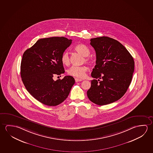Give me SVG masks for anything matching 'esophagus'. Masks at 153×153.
Wrapping results in <instances>:
<instances>
[{
    "label": "esophagus",
    "instance_id": "obj_1",
    "mask_svg": "<svg viewBox=\"0 0 153 153\" xmlns=\"http://www.w3.org/2000/svg\"><path fill=\"white\" fill-rule=\"evenodd\" d=\"M75 80L76 82H80V81L83 80L82 79H79V78H75Z\"/></svg>",
    "mask_w": 153,
    "mask_h": 153
}]
</instances>
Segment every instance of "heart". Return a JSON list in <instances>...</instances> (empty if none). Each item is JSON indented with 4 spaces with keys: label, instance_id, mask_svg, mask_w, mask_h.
Here are the masks:
<instances>
[{
    "label": "heart",
    "instance_id": "obj_1",
    "mask_svg": "<svg viewBox=\"0 0 153 153\" xmlns=\"http://www.w3.org/2000/svg\"><path fill=\"white\" fill-rule=\"evenodd\" d=\"M77 52L79 53L82 55L84 56V61L85 62L90 63V60L87 57L90 54V50L85 45L83 44H79L76 46L75 48ZM61 61L64 65H68L70 63V58L68 54V53L65 52L63 53L61 57ZM88 70V68L85 65L82 66H76L73 65L68 70L67 73L69 75L71 76L75 77L82 78L84 77L86 75V73Z\"/></svg>",
    "mask_w": 153,
    "mask_h": 153
}]
</instances>
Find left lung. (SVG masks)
I'll use <instances>...</instances> for the list:
<instances>
[{"label": "left lung", "mask_w": 153, "mask_h": 153, "mask_svg": "<svg viewBox=\"0 0 153 153\" xmlns=\"http://www.w3.org/2000/svg\"><path fill=\"white\" fill-rule=\"evenodd\" d=\"M90 41L96 53V65L91 73L95 79L91 80L87 95L95 104L108 105L119 100L127 91L132 78L134 61L117 40L103 36Z\"/></svg>", "instance_id": "obj_1"}]
</instances>
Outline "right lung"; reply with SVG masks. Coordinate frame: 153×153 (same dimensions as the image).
I'll list each match as a JSON object with an SVG mask.
<instances>
[{
  "mask_svg": "<svg viewBox=\"0 0 153 153\" xmlns=\"http://www.w3.org/2000/svg\"><path fill=\"white\" fill-rule=\"evenodd\" d=\"M67 38L40 39L23 53L21 76L27 90L45 105L55 106L68 97L75 79L66 76L54 80L53 76L65 73L61 57L71 44Z\"/></svg>",
  "mask_w": 153,
  "mask_h": 153,
  "instance_id": "1",
  "label": "right lung"
}]
</instances>
